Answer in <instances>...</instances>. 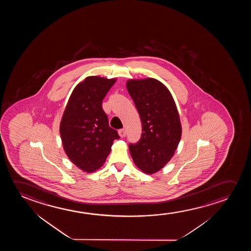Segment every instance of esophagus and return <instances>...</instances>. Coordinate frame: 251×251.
I'll return each instance as SVG.
<instances>
[{
  "instance_id": "esophagus-1",
  "label": "esophagus",
  "mask_w": 251,
  "mask_h": 251,
  "mask_svg": "<svg viewBox=\"0 0 251 251\" xmlns=\"http://www.w3.org/2000/svg\"><path fill=\"white\" fill-rule=\"evenodd\" d=\"M118 134L120 135L121 137L124 138L126 136V134H127V132H126V129H124V128H122V129H119L118 131Z\"/></svg>"
}]
</instances>
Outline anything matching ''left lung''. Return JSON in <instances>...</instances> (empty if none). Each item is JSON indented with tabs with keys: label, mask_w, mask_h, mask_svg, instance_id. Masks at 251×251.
<instances>
[{
	"label": "left lung",
	"mask_w": 251,
	"mask_h": 251,
	"mask_svg": "<svg viewBox=\"0 0 251 251\" xmlns=\"http://www.w3.org/2000/svg\"><path fill=\"white\" fill-rule=\"evenodd\" d=\"M127 92L137 109L142 134L128 148L134 164L142 172L152 174L172 158L182 135L178 112L169 90L152 78L130 79Z\"/></svg>",
	"instance_id": "obj_1"
}]
</instances>
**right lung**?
Wrapping results in <instances>:
<instances>
[{"mask_svg":"<svg viewBox=\"0 0 251 251\" xmlns=\"http://www.w3.org/2000/svg\"><path fill=\"white\" fill-rule=\"evenodd\" d=\"M116 79L86 77L73 91L60 124L62 145L69 159L86 172L102 166L111 150L117 130L109 126L102 101Z\"/></svg>","mask_w":251,"mask_h":251,"instance_id":"add662e5","label":"right lung"}]
</instances>
